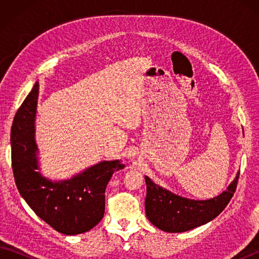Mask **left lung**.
Returning a JSON list of instances; mask_svg holds the SVG:
<instances>
[{
	"instance_id": "left-lung-1",
	"label": "left lung",
	"mask_w": 259,
	"mask_h": 259,
	"mask_svg": "<svg viewBox=\"0 0 259 259\" xmlns=\"http://www.w3.org/2000/svg\"><path fill=\"white\" fill-rule=\"evenodd\" d=\"M238 177L239 172L219 196L207 200H194L162 188L145 176L147 218L157 228L168 233H183L199 227L216 218L226 208L236 191Z\"/></svg>"
}]
</instances>
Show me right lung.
Here are the masks:
<instances>
[{
  "label": "right lung",
  "mask_w": 259,
  "mask_h": 259,
  "mask_svg": "<svg viewBox=\"0 0 259 259\" xmlns=\"http://www.w3.org/2000/svg\"><path fill=\"white\" fill-rule=\"evenodd\" d=\"M38 82L16 112L11 129L14 180L20 195L42 221L64 235L89 232L104 213V191L114 171L124 168L120 160L101 161L73 176L52 181L37 171L35 114Z\"/></svg>",
  "instance_id": "add662e5"
}]
</instances>
